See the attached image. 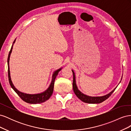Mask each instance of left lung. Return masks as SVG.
Returning <instances> with one entry per match:
<instances>
[{
    "label": "left lung",
    "instance_id": "left-lung-1",
    "mask_svg": "<svg viewBox=\"0 0 131 131\" xmlns=\"http://www.w3.org/2000/svg\"><path fill=\"white\" fill-rule=\"evenodd\" d=\"M73 72V91L76 94V96L81 100L82 102L85 103H91V104H94V103H101L103 102V101H105L106 99H108L112 93L114 92V91L115 90L116 88L114 90H113L112 92H110L109 94L105 95V96H102V97H89L81 93L80 91L78 89V88L76 85V82H75V74Z\"/></svg>",
    "mask_w": 131,
    "mask_h": 131
}]
</instances>
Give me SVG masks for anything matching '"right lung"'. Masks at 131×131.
Instances as JSON below:
<instances>
[{"mask_svg":"<svg viewBox=\"0 0 131 131\" xmlns=\"http://www.w3.org/2000/svg\"><path fill=\"white\" fill-rule=\"evenodd\" d=\"M15 40L14 41V43L15 42ZM13 45L11 47V50H10L9 53L8 58H7V66H8V78H9V83H10V85L11 87L13 88V89L15 91L16 93L18 95L19 97H20L23 101L28 103H30V104H38V103L39 104V103H43V102H45L46 101L48 100L53 93L55 79H56L57 75H58V72L61 70V69H59L56 70V72L54 73V74H53V76H52V81H51V83L49 86V88L47 90H46L45 92H43L40 94H28L23 93L19 92V91H18L14 87L13 82H12V81H11V78H10V68H9V59H10V54L12 52V49H13Z\"/></svg>","mask_w":131,"mask_h":131,"instance_id":"1","label":"right lung"}]
</instances>
